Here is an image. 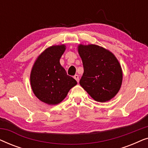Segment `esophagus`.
<instances>
[{"instance_id": "34e87169", "label": "esophagus", "mask_w": 148, "mask_h": 148, "mask_svg": "<svg viewBox=\"0 0 148 148\" xmlns=\"http://www.w3.org/2000/svg\"><path fill=\"white\" fill-rule=\"evenodd\" d=\"M73 77H74L75 79L77 81V82H79V77L78 75H74Z\"/></svg>"}]
</instances>
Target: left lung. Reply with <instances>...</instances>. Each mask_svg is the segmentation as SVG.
<instances>
[{
	"label": "left lung",
	"mask_w": 148,
	"mask_h": 148,
	"mask_svg": "<svg viewBox=\"0 0 148 148\" xmlns=\"http://www.w3.org/2000/svg\"><path fill=\"white\" fill-rule=\"evenodd\" d=\"M77 50L84 69L81 86L97 102L110 100L122 85L123 71L118 59L110 50L96 44H79Z\"/></svg>",
	"instance_id": "left-lung-1"
}]
</instances>
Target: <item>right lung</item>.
I'll return each mask as SVG.
<instances>
[{
	"label": "right lung",
	"mask_w": 148,
	"mask_h": 148,
	"mask_svg": "<svg viewBox=\"0 0 148 148\" xmlns=\"http://www.w3.org/2000/svg\"><path fill=\"white\" fill-rule=\"evenodd\" d=\"M64 44L50 46L44 50L32 66L30 84L34 94L48 105L59 104L76 86V80L66 74L60 63L65 51Z\"/></svg>",
	"instance_id": "add662e5"
}]
</instances>
